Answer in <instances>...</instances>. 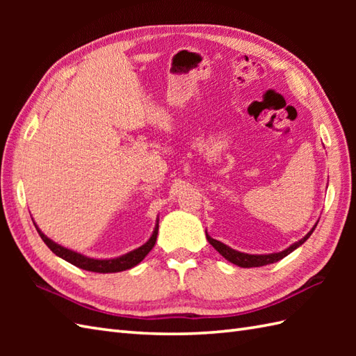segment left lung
<instances>
[{
  "mask_svg": "<svg viewBox=\"0 0 356 356\" xmlns=\"http://www.w3.org/2000/svg\"><path fill=\"white\" fill-rule=\"evenodd\" d=\"M316 223H318V222H316ZM316 223L314 225V228H312L311 231H309L303 238L297 241V243L291 245L289 248L284 249V251H282V252H274V254L254 255V254L238 252V251H236V249H232V248H229V246L223 245L222 241L211 238V237L208 236V234H207V238H208L209 243L214 246L216 251H217L218 254H220V255H223L225 259L228 260V261H231V263H234V264H237V266H240V268H259V266H264V264H270V263H275V261H278V260L284 259L286 255H289V254H291L292 251H295V249H297L298 246L303 245L305 241H306L309 237H311V234L314 232V229L316 228Z\"/></svg>",
  "mask_w": 356,
  "mask_h": 356,
  "instance_id": "1",
  "label": "left lung"
}]
</instances>
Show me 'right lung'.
<instances>
[{
	"label": "right lung",
	"mask_w": 356,
	"mask_h": 356,
	"mask_svg": "<svg viewBox=\"0 0 356 356\" xmlns=\"http://www.w3.org/2000/svg\"><path fill=\"white\" fill-rule=\"evenodd\" d=\"M36 226V225H35ZM36 231L40 234L42 241L45 245L50 248V251L53 254H56L58 257H61L63 260L69 261L72 264H74L76 268L86 269V270H92V272H99V274H108V272H120V270H127L134 268L136 264H139L145 255L153 249L156 238H157V231H159V222L156 223V228L153 231V236L149 237V240L147 241L145 245H142L140 248L134 249V251L128 252L125 255L116 257V259H105V260H99V259H90L87 255H82L79 252H74L72 249H67L61 245L55 243V241L50 240L47 236H44L42 231L36 226Z\"/></svg>",
	"instance_id": "obj_1"
}]
</instances>
